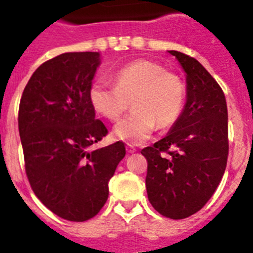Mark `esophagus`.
<instances>
[{
	"mask_svg": "<svg viewBox=\"0 0 253 253\" xmlns=\"http://www.w3.org/2000/svg\"><path fill=\"white\" fill-rule=\"evenodd\" d=\"M125 148H126V152H128V153H134V152L137 151V149H135V147L131 146V144H126V147H125Z\"/></svg>",
	"mask_w": 253,
	"mask_h": 253,
	"instance_id": "obj_1",
	"label": "esophagus"
}]
</instances>
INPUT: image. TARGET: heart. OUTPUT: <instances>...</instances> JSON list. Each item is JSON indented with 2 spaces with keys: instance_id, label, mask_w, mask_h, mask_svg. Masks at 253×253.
<instances>
[{
  "instance_id": "obj_1",
  "label": "heart",
  "mask_w": 253,
  "mask_h": 253,
  "mask_svg": "<svg viewBox=\"0 0 253 253\" xmlns=\"http://www.w3.org/2000/svg\"><path fill=\"white\" fill-rule=\"evenodd\" d=\"M114 84L96 80L88 99L93 110L111 122L122 118L131 100L133 111L114 129L115 137L129 144L144 143L157 126H172L184 111V81L160 63L139 59L125 64L114 73Z\"/></svg>"
}]
</instances>
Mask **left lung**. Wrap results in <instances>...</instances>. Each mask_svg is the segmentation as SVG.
<instances>
[{
    "instance_id": "1",
    "label": "left lung",
    "mask_w": 253,
    "mask_h": 253,
    "mask_svg": "<svg viewBox=\"0 0 253 253\" xmlns=\"http://www.w3.org/2000/svg\"><path fill=\"white\" fill-rule=\"evenodd\" d=\"M186 72L187 99L166 137L140 153L147 158L148 200L161 215L184 219L208 203L224 175L228 110L218 82L193 57L169 50Z\"/></svg>"
}]
</instances>
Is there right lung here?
<instances>
[{"mask_svg": "<svg viewBox=\"0 0 253 253\" xmlns=\"http://www.w3.org/2000/svg\"><path fill=\"white\" fill-rule=\"evenodd\" d=\"M99 64L97 51L57 55L38 67L20 100L19 133L31 189L71 222L101 210L109 180L125 156L123 142L90 149L107 134L88 99Z\"/></svg>", "mask_w": 253, "mask_h": 253, "instance_id": "obj_1", "label": "right lung"}]
</instances>
